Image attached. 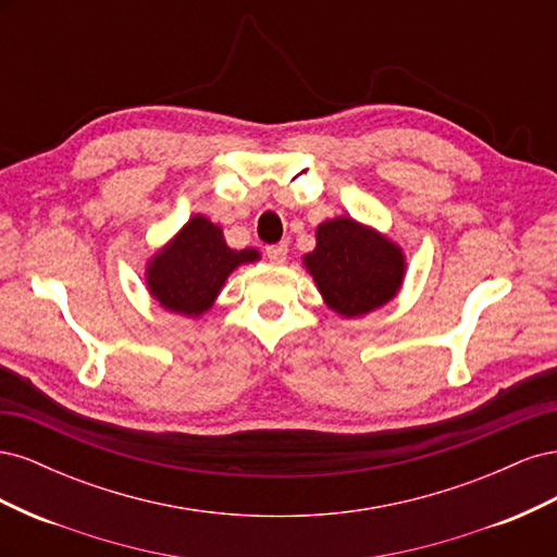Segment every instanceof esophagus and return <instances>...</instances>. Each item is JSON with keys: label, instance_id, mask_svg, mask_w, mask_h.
Masks as SVG:
<instances>
[{"label": "esophagus", "instance_id": "34e87169", "mask_svg": "<svg viewBox=\"0 0 557 557\" xmlns=\"http://www.w3.org/2000/svg\"><path fill=\"white\" fill-rule=\"evenodd\" d=\"M264 252L274 264H281V262H285V256H288V244L281 242V244H274V246H267Z\"/></svg>", "mask_w": 557, "mask_h": 557}]
</instances>
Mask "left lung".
Instances as JSON below:
<instances>
[{"label":"left lung","mask_w":557,"mask_h":557,"mask_svg":"<svg viewBox=\"0 0 557 557\" xmlns=\"http://www.w3.org/2000/svg\"><path fill=\"white\" fill-rule=\"evenodd\" d=\"M305 264L327 307L346 318L391 301L407 269L399 246L346 215L318 225L315 248Z\"/></svg>","instance_id":"obj_1"}]
</instances>
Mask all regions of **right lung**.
<instances>
[{
    "label": "right lung",
    "instance_id": "add662e5",
    "mask_svg": "<svg viewBox=\"0 0 557 557\" xmlns=\"http://www.w3.org/2000/svg\"><path fill=\"white\" fill-rule=\"evenodd\" d=\"M256 248L232 250L223 230L205 215H193L176 237L150 260L148 290L164 309L183 315H201L213 307L227 276L239 264L256 262Z\"/></svg>",
    "mask_w": 557,
    "mask_h": 557
}]
</instances>
